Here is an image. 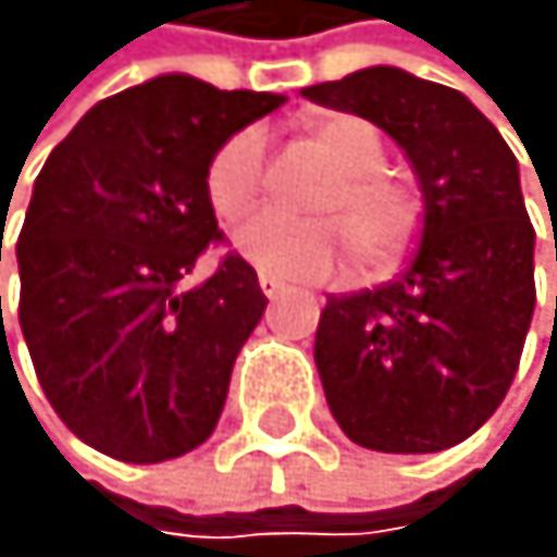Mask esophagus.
Returning <instances> with one entry per match:
<instances>
[{
  "label": "esophagus",
  "mask_w": 557,
  "mask_h": 557,
  "mask_svg": "<svg viewBox=\"0 0 557 557\" xmlns=\"http://www.w3.org/2000/svg\"><path fill=\"white\" fill-rule=\"evenodd\" d=\"M259 287H262V295H265V298H276V295H284V292H287V284H284V281H276V276H265V273L259 276Z\"/></svg>",
  "instance_id": "obj_1"
}]
</instances>
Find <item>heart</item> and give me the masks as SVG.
I'll list each match as a JSON object with an SVG mask.
<instances>
[{
    "label": "heart",
    "mask_w": 557,
    "mask_h": 557,
    "mask_svg": "<svg viewBox=\"0 0 557 557\" xmlns=\"http://www.w3.org/2000/svg\"><path fill=\"white\" fill-rule=\"evenodd\" d=\"M313 141L338 171L343 185L324 200L338 219L302 222L262 211L236 230V251L276 281H321L350 262L354 247L364 270H386L412 247L419 233V196L383 174V138L354 115H332L313 126ZM265 185V141L255 126L236 131L207 166V200L222 222H236L259 203Z\"/></svg>",
    "instance_id": "1"
}]
</instances>
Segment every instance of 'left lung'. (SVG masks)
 I'll list each match as a JSON object with an SVG mask.
<instances>
[{"instance_id": "left-lung-1", "label": "left lung", "mask_w": 557, "mask_h": 557, "mask_svg": "<svg viewBox=\"0 0 557 557\" xmlns=\"http://www.w3.org/2000/svg\"><path fill=\"white\" fill-rule=\"evenodd\" d=\"M302 98L391 134L423 193L405 270L327 298L313 343L327 408L375 453L453 448L504 401L533 324L536 233L518 160L470 98L391 64Z\"/></svg>"}]
</instances>
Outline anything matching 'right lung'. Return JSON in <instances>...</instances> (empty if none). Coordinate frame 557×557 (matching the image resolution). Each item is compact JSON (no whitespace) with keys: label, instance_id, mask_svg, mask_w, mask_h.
Instances as JSON below:
<instances>
[{"label":"right lung","instance_id":"right-lung-1","mask_svg":"<svg viewBox=\"0 0 557 557\" xmlns=\"http://www.w3.org/2000/svg\"><path fill=\"white\" fill-rule=\"evenodd\" d=\"M281 104L156 75L94 104L42 163L17 236V321L53 412L98 453L163 463L219 426L265 295L240 255L200 287L182 281L222 236L211 156Z\"/></svg>","mask_w":557,"mask_h":557}]
</instances>
